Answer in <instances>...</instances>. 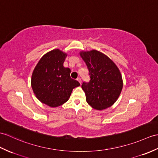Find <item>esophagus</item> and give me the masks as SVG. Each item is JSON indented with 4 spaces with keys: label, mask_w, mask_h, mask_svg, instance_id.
<instances>
[{
    "label": "esophagus",
    "mask_w": 158,
    "mask_h": 158,
    "mask_svg": "<svg viewBox=\"0 0 158 158\" xmlns=\"http://www.w3.org/2000/svg\"><path fill=\"white\" fill-rule=\"evenodd\" d=\"M77 80L79 82V83H80V84L81 83V78H80V77H78L77 79Z\"/></svg>",
    "instance_id": "34e87169"
}]
</instances>
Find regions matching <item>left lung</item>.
<instances>
[{"label": "left lung", "mask_w": 158, "mask_h": 158, "mask_svg": "<svg viewBox=\"0 0 158 158\" xmlns=\"http://www.w3.org/2000/svg\"><path fill=\"white\" fill-rule=\"evenodd\" d=\"M79 54L85 62L91 79L81 85L87 104L97 110L110 107L123 89L119 69L108 56L96 50L81 51Z\"/></svg>", "instance_id": "obj_1"}]
</instances>
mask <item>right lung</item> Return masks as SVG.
<instances>
[{"label": "right lung", "instance_id": "1", "mask_svg": "<svg viewBox=\"0 0 158 158\" xmlns=\"http://www.w3.org/2000/svg\"><path fill=\"white\" fill-rule=\"evenodd\" d=\"M67 54L54 49L40 58L32 73L31 85L42 103L56 108L67 102L73 89L80 83L70 77L71 70L63 66Z\"/></svg>", "mask_w": 158, "mask_h": 158}]
</instances>
